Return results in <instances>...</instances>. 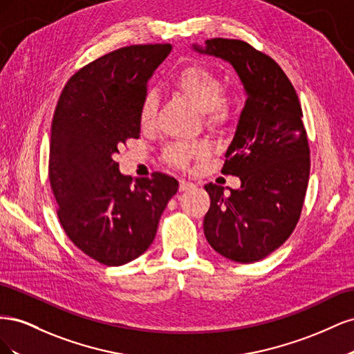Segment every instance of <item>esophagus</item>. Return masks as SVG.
<instances>
[{"label":"esophagus","mask_w":354,"mask_h":354,"mask_svg":"<svg viewBox=\"0 0 354 354\" xmlns=\"http://www.w3.org/2000/svg\"><path fill=\"white\" fill-rule=\"evenodd\" d=\"M194 187H195V185L192 183V181H187V180H185V178H181V180H180V186H178L180 192H185V190L194 189Z\"/></svg>","instance_id":"34e87169"}]
</instances>
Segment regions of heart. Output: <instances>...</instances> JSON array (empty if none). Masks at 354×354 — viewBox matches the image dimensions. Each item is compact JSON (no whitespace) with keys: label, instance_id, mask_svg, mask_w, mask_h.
Segmentation results:
<instances>
[{"label":"heart","instance_id":"b5f03b06","mask_svg":"<svg viewBox=\"0 0 354 354\" xmlns=\"http://www.w3.org/2000/svg\"><path fill=\"white\" fill-rule=\"evenodd\" d=\"M173 90L196 108L201 113H208L209 121H218L224 115V85L212 72L203 68H187L171 81ZM156 111V100L147 94L140 106V124L151 125ZM209 147L205 143L173 145L167 149L165 158L176 167H186L189 160L207 156Z\"/></svg>","mask_w":354,"mask_h":354}]
</instances>
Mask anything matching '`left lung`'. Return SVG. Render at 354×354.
<instances>
[{
    "label": "left lung",
    "instance_id": "1",
    "mask_svg": "<svg viewBox=\"0 0 354 354\" xmlns=\"http://www.w3.org/2000/svg\"><path fill=\"white\" fill-rule=\"evenodd\" d=\"M192 48L230 63L246 94L221 168L241 187L226 194L205 185L211 207L203 233L226 259L259 261L291 236L301 214L310 174L301 104L281 66L248 42L214 38Z\"/></svg>",
    "mask_w": 354,
    "mask_h": 354
}]
</instances>
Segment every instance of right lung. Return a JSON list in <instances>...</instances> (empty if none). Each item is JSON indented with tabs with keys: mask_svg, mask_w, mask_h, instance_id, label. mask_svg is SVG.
<instances>
[{
	"mask_svg": "<svg viewBox=\"0 0 354 354\" xmlns=\"http://www.w3.org/2000/svg\"><path fill=\"white\" fill-rule=\"evenodd\" d=\"M171 44L130 46L80 69L63 88L51 122L50 185L63 230L95 261L122 266L155 239L178 181L164 173L121 174L115 155L140 137L147 81Z\"/></svg>",
	"mask_w": 354,
	"mask_h": 354,
	"instance_id": "1",
	"label": "right lung"
}]
</instances>
